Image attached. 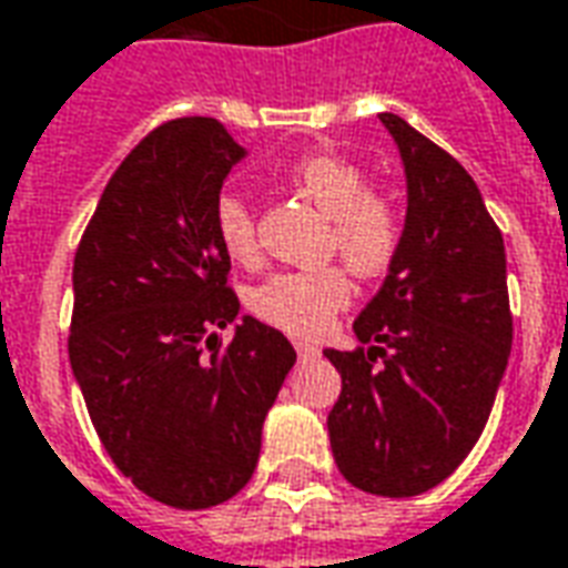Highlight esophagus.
Here are the masks:
<instances>
[{"label": "esophagus", "mask_w": 568, "mask_h": 568, "mask_svg": "<svg viewBox=\"0 0 568 568\" xmlns=\"http://www.w3.org/2000/svg\"><path fill=\"white\" fill-rule=\"evenodd\" d=\"M296 355H300V358H312V355H318V349H315L312 343H296Z\"/></svg>", "instance_id": "34e87169"}]
</instances>
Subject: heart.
I'll use <instances>...</instances> for the list:
<instances>
[{"mask_svg":"<svg viewBox=\"0 0 568 568\" xmlns=\"http://www.w3.org/2000/svg\"><path fill=\"white\" fill-rule=\"evenodd\" d=\"M291 182L322 213L331 216L327 246L339 250L355 275H383L398 256L405 219L393 197L371 191L365 170L339 154H308L291 163ZM213 229L234 262H253L260 253L256 216L244 194L222 191L213 203ZM352 300L349 272L343 265L275 272L250 291L246 306L291 336H318Z\"/></svg>","mask_w":568,"mask_h":568,"instance_id":"obj_1","label":"heart"}]
</instances>
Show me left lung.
<instances>
[{"label": "left lung", "mask_w": 568, "mask_h": 568, "mask_svg": "<svg viewBox=\"0 0 568 568\" xmlns=\"http://www.w3.org/2000/svg\"><path fill=\"white\" fill-rule=\"evenodd\" d=\"M408 179L396 262L355 318L358 349H324L343 377L327 433L367 495L410 498L460 467L510 358L507 256L479 187L448 151L381 113Z\"/></svg>", "instance_id": "1"}]
</instances>
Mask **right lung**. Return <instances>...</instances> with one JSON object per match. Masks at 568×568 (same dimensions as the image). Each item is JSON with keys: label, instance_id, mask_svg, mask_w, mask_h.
<instances>
[{"label": "right lung", "instance_id": "right-lung-1", "mask_svg": "<svg viewBox=\"0 0 568 568\" xmlns=\"http://www.w3.org/2000/svg\"><path fill=\"white\" fill-rule=\"evenodd\" d=\"M246 151L219 120L158 126L113 172L73 256L70 367L116 470L148 498L203 510L250 483L262 424L296 362L241 312L213 203Z\"/></svg>", "mask_w": 568, "mask_h": 568}]
</instances>
